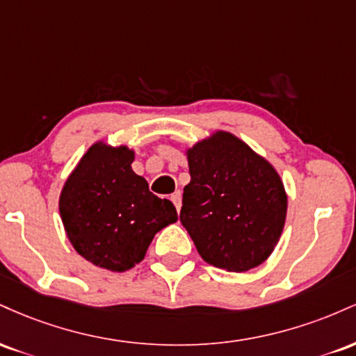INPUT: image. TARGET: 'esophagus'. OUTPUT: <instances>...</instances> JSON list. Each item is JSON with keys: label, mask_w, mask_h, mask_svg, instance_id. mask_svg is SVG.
Returning a JSON list of instances; mask_svg holds the SVG:
<instances>
[{"label": "esophagus", "mask_w": 356, "mask_h": 356, "mask_svg": "<svg viewBox=\"0 0 356 356\" xmlns=\"http://www.w3.org/2000/svg\"><path fill=\"white\" fill-rule=\"evenodd\" d=\"M170 201L174 202V206H175V209H177V212L181 211V206H182V195H181V192H174L172 195H170Z\"/></svg>", "instance_id": "34e87169"}]
</instances>
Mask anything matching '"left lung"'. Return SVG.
Wrapping results in <instances>:
<instances>
[{
  "mask_svg": "<svg viewBox=\"0 0 356 356\" xmlns=\"http://www.w3.org/2000/svg\"><path fill=\"white\" fill-rule=\"evenodd\" d=\"M187 159L191 182L179 218L199 254L227 271L259 266L284 226L288 199L280 175L227 132L195 144Z\"/></svg>",
  "mask_w": 356,
  "mask_h": 356,
  "instance_id": "obj_1",
  "label": "left lung"
}]
</instances>
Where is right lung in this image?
<instances>
[{
	"label": "right lung",
	"instance_id": "obj_1",
	"mask_svg": "<svg viewBox=\"0 0 356 356\" xmlns=\"http://www.w3.org/2000/svg\"><path fill=\"white\" fill-rule=\"evenodd\" d=\"M127 147L95 144L60 195V216L76 252L95 266L127 271L144 259L155 232L177 220L174 204L149 191Z\"/></svg>",
	"mask_w": 356,
	"mask_h": 356
}]
</instances>
